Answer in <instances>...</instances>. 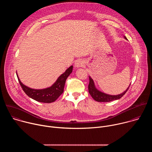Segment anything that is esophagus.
I'll list each match as a JSON object with an SVG mask.
<instances>
[{"label":"esophagus","mask_w":152,"mask_h":152,"mask_svg":"<svg viewBox=\"0 0 152 152\" xmlns=\"http://www.w3.org/2000/svg\"><path fill=\"white\" fill-rule=\"evenodd\" d=\"M83 65H84V62L82 59H78L75 62V67L77 68L83 67Z\"/></svg>","instance_id":"obj_1"}]
</instances>
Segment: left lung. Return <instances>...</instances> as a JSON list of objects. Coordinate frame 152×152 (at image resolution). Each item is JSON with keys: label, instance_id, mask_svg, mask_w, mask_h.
<instances>
[{"label": "left lung", "instance_id": "8db88e82", "mask_svg": "<svg viewBox=\"0 0 152 152\" xmlns=\"http://www.w3.org/2000/svg\"><path fill=\"white\" fill-rule=\"evenodd\" d=\"M125 38L126 39V37H125ZM89 80H90V82H89V84H88L89 93L90 94L91 97L96 101L99 102H111V101L115 100L120 99L121 97H122L125 94V93L127 92V91L129 88L130 85H130L129 87L127 88V89L124 92H123V93H121L120 94H118V95H116V96H112V95L104 94V93H102V92L99 91V90H97L95 87L94 83V82H93V79L90 77H89Z\"/></svg>", "mask_w": 152, "mask_h": 152}]
</instances>
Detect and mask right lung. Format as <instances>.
I'll return each mask as SVG.
<instances>
[{
	"label": "right lung",
	"instance_id": "right-lung-1",
	"mask_svg": "<svg viewBox=\"0 0 152 152\" xmlns=\"http://www.w3.org/2000/svg\"><path fill=\"white\" fill-rule=\"evenodd\" d=\"M72 70L73 66H72L58 77L52 86L43 90H34L28 88L20 82L17 75V76L21 88L27 96L39 102L51 103L55 101L63 93L65 83Z\"/></svg>",
	"mask_w": 152,
	"mask_h": 152
}]
</instances>
